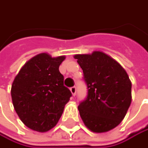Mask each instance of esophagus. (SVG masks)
<instances>
[{"label": "esophagus", "mask_w": 148, "mask_h": 148, "mask_svg": "<svg viewBox=\"0 0 148 148\" xmlns=\"http://www.w3.org/2000/svg\"><path fill=\"white\" fill-rule=\"evenodd\" d=\"M70 91H71V93H72V95L75 96V93H76V88L75 87H72V88H70Z\"/></svg>", "instance_id": "obj_1"}]
</instances>
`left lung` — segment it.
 <instances>
[{"label":"left lung","instance_id":"8db88e82","mask_svg":"<svg viewBox=\"0 0 148 148\" xmlns=\"http://www.w3.org/2000/svg\"><path fill=\"white\" fill-rule=\"evenodd\" d=\"M83 71L88 96L78 107L86 127L94 133H105L124 119L132 101V83L126 70L101 51L75 54Z\"/></svg>","mask_w":148,"mask_h":148}]
</instances>
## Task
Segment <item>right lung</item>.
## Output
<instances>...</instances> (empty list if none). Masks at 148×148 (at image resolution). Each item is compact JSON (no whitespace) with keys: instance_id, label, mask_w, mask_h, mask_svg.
Segmentation results:
<instances>
[{"instance_id":"1","label":"right lung","mask_w":148,"mask_h":148,"mask_svg":"<svg viewBox=\"0 0 148 148\" xmlns=\"http://www.w3.org/2000/svg\"><path fill=\"white\" fill-rule=\"evenodd\" d=\"M64 60L65 56L39 53L25 63L13 82L11 96L14 110L34 131L44 133L52 129L72 96L59 71Z\"/></svg>"}]
</instances>
